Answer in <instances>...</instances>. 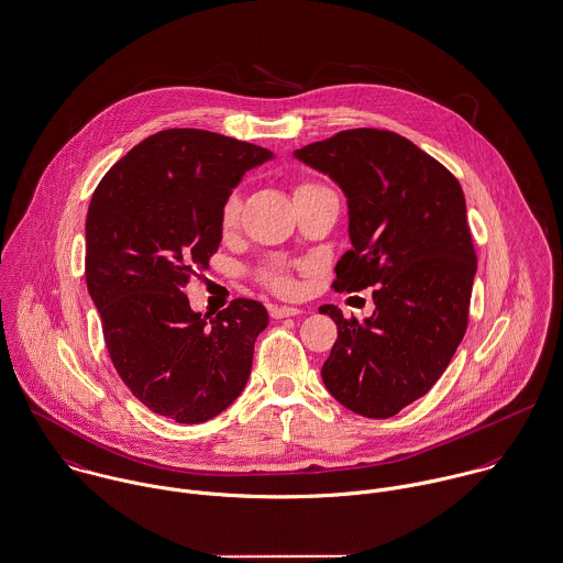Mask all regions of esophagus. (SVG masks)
Returning a JSON list of instances; mask_svg holds the SVG:
<instances>
[{
  "instance_id": "1",
  "label": "esophagus",
  "mask_w": 563,
  "mask_h": 563,
  "mask_svg": "<svg viewBox=\"0 0 563 563\" xmlns=\"http://www.w3.org/2000/svg\"><path fill=\"white\" fill-rule=\"evenodd\" d=\"M269 316H272L274 320L296 318V316H300V309H296V307H272V309H269Z\"/></svg>"
}]
</instances>
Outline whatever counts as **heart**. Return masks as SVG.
Wrapping results in <instances>:
<instances>
[{"label":"heart","instance_id":"heart-1","mask_svg":"<svg viewBox=\"0 0 563 563\" xmlns=\"http://www.w3.org/2000/svg\"><path fill=\"white\" fill-rule=\"evenodd\" d=\"M320 185L316 183H300L296 187V198L309 189H316ZM239 213H241V198L236 194H232L228 200H225L224 211H222V224L225 228L236 224L239 220ZM263 280L278 294H291L296 289V283L291 280V276L280 267V265H269L265 272H263Z\"/></svg>","mask_w":563,"mask_h":563}]
</instances>
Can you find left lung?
Segmentation results:
<instances>
[{"label": "left lung", "instance_id": "1", "mask_svg": "<svg viewBox=\"0 0 563 563\" xmlns=\"http://www.w3.org/2000/svg\"><path fill=\"white\" fill-rule=\"evenodd\" d=\"M296 158L347 198L352 250L338 261L335 291L376 287L363 324L320 307L338 324L324 385L363 418H391L440 380L467 329L476 252L461 185L416 143L378 128L343 130Z\"/></svg>", "mask_w": 563, "mask_h": 563}]
</instances>
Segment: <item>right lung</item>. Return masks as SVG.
Segmentation results:
<instances>
[{
    "label": "right lung",
    "mask_w": 563,
    "mask_h": 563,
    "mask_svg": "<svg viewBox=\"0 0 563 563\" xmlns=\"http://www.w3.org/2000/svg\"><path fill=\"white\" fill-rule=\"evenodd\" d=\"M265 147L198 128L161 130L100 180L87 213V289L114 369L150 411L200 424L243 391L261 302L194 313L185 287L222 241V211Z\"/></svg>",
    "instance_id": "add662e5"
}]
</instances>
